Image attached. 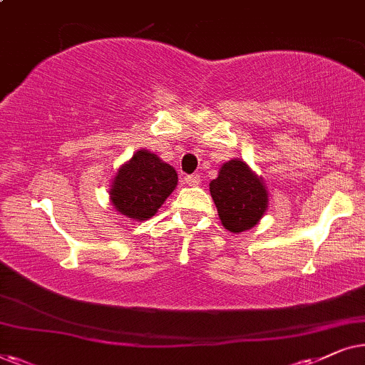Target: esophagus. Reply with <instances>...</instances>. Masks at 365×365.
<instances>
[{
    "mask_svg": "<svg viewBox=\"0 0 365 365\" xmlns=\"http://www.w3.org/2000/svg\"><path fill=\"white\" fill-rule=\"evenodd\" d=\"M185 183L187 185H190V187H197V185H200V177H198V175H187L185 177Z\"/></svg>",
    "mask_w": 365,
    "mask_h": 365,
    "instance_id": "34e87169",
    "label": "esophagus"
}]
</instances>
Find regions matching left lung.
I'll list each match as a JSON object with an SVG mask.
<instances>
[{
    "label": "left lung",
    "instance_id": "1",
    "mask_svg": "<svg viewBox=\"0 0 365 365\" xmlns=\"http://www.w3.org/2000/svg\"><path fill=\"white\" fill-rule=\"evenodd\" d=\"M222 225L233 233L255 227L269 205V193L260 177L242 160L223 163L218 177L210 182Z\"/></svg>",
    "mask_w": 365,
    "mask_h": 365
}]
</instances>
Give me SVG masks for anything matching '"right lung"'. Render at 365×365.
Wrapping results in <instances>:
<instances>
[{
  "label": "right lung",
  "instance_id": "add662e5",
  "mask_svg": "<svg viewBox=\"0 0 365 365\" xmlns=\"http://www.w3.org/2000/svg\"><path fill=\"white\" fill-rule=\"evenodd\" d=\"M172 165L148 150H138L121 165L110 188V200L120 213L135 220H148L177 187Z\"/></svg>",
  "mask_w": 365,
  "mask_h": 365
}]
</instances>
